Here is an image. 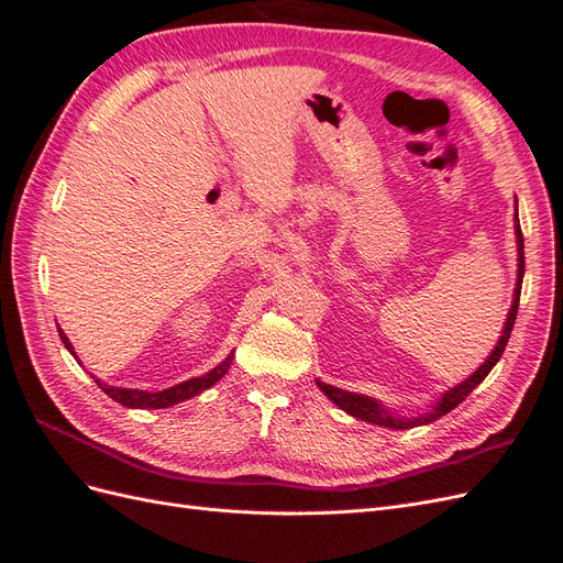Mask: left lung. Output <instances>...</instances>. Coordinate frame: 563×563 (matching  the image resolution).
Returning a JSON list of instances; mask_svg holds the SVG:
<instances>
[{"mask_svg":"<svg viewBox=\"0 0 563 563\" xmlns=\"http://www.w3.org/2000/svg\"><path fill=\"white\" fill-rule=\"evenodd\" d=\"M517 246H519V277H517V288H515V302H512V310H509V317H507V321H505V331H503V335H500V340H498V345H496V350L490 352L486 364H482L479 368H476V371L472 373V376H470L467 380L455 385L453 389L446 391L444 397H441V401L434 406V411H430L428 416H420V418H397V416L387 413L378 401H373V399H368V397L352 395V391L338 389V387H333V385H327V383L317 380L319 389H321L323 395H327L333 404H338L340 408H343V411H347L350 416L360 418V420H366V422H373V424H383V428H391V430H408V428H416V424H428V422H432V420H439L441 416H446L449 411H453V408H455L457 404H463V401L470 397V391L488 376L490 368L498 364V360H500L503 352H505L507 340H509V333H512L515 319H517V310H519L521 279H523V234H521V228H519V216H517Z\"/></svg>","mask_w":563,"mask_h":563,"instance_id":"left-lung-1","label":"left lung"}]
</instances>
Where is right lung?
I'll use <instances>...</instances> for the list:
<instances>
[{"mask_svg":"<svg viewBox=\"0 0 563 563\" xmlns=\"http://www.w3.org/2000/svg\"><path fill=\"white\" fill-rule=\"evenodd\" d=\"M58 333H60L63 345H65L67 350H70V354H75V352H73V345H70V340H67V335H65L60 329H58ZM75 360H77V356H75ZM230 362H232V354L228 356V360H225L223 364H218V366L211 368L209 373H203L201 378L185 380V383H180V385H174V387L162 389V391L112 387V385L100 383L98 378H96V385H98L100 389H103L110 399H114L117 404H122V406H126V408H166V406H174V404H178V401L190 399V397L199 395V391L211 387L213 383H218V380L223 378L225 373H228Z\"/></svg>","mask_w":563,"mask_h":563,"instance_id":"right-lung-1","label":"right lung"}]
</instances>
